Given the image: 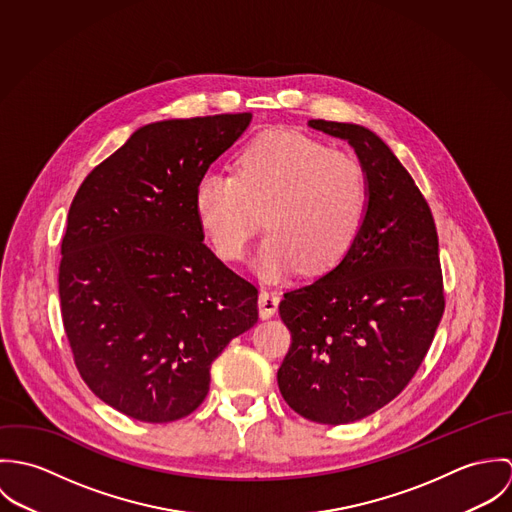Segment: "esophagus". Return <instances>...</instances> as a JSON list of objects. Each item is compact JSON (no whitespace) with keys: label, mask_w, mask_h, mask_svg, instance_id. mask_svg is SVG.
Here are the masks:
<instances>
[{"label":"esophagus","mask_w":512,"mask_h":512,"mask_svg":"<svg viewBox=\"0 0 512 512\" xmlns=\"http://www.w3.org/2000/svg\"><path fill=\"white\" fill-rule=\"evenodd\" d=\"M278 305H280V293L274 292V290H264V292H260V297H258V309H260L262 319L274 317L276 311H278Z\"/></svg>","instance_id":"esophagus-1"}]
</instances>
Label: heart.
Instances as JSON below:
<instances>
[{"label": "heart", "mask_w": 512, "mask_h": 512, "mask_svg": "<svg viewBox=\"0 0 512 512\" xmlns=\"http://www.w3.org/2000/svg\"><path fill=\"white\" fill-rule=\"evenodd\" d=\"M234 173H205L195 187L197 219L222 260H240L260 226L268 236L256 268L268 278L301 270L321 276L357 242L368 209L365 169L319 140L272 130L244 147Z\"/></svg>", "instance_id": "obj_1"}]
</instances>
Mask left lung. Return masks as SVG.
Returning <instances> with one entry per match:
<instances>
[{
	"instance_id": "left-lung-1",
	"label": "left lung",
	"mask_w": 512,
	"mask_h": 512,
	"mask_svg": "<svg viewBox=\"0 0 512 512\" xmlns=\"http://www.w3.org/2000/svg\"><path fill=\"white\" fill-rule=\"evenodd\" d=\"M349 142L368 181L363 230L315 282L284 293L292 347L278 370L284 400L317 424H349L394 400L422 365L445 299L432 211L410 173L359 124L309 120Z\"/></svg>"
}]
</instances>
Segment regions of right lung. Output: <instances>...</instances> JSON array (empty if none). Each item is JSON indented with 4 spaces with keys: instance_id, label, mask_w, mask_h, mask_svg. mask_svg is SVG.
I'll return each instance as SVG.
<instances>
[{
    "instance_id": "1",
    "label": "right lung",
    "mask_w": 512,
    "mask_h": 512,
    "mask_svg": "<svg viewBox=\"0 0 512 512\" xmlns=\"http://www.w3.org/2000/svg\"><path fill=\"white\" fill-rule=\"evenodd\" d=\"M252 114L136 130L74 195L59 295L74 365L118 412L149 424L195 412L211 365L258 321V290L203 242L195 187Z\"/></svg>"
}]
</instances>
